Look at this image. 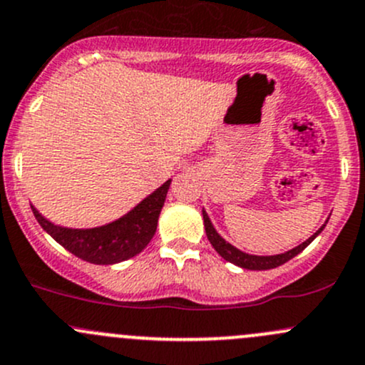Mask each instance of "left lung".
<instances>
[{"label":"left lung","mask_w":365,"mask_h":365,"mask_svg":"<svg viewBox=\"0 0 365 365\" xmlns=\"http://www.w3.org/2000/svg\"><path fill=\"white\" fill-rule=\"evenodd\" d=\"M202 216H204L205 234H207L209 242L212 244V247L217 251V255H220L221 258H225L227 262H230V264L242 267V269H250V270H269V269H276V267L287 264L288 260H292V258L297 257L300 251L306 250V247L309 246V244L322 234V230L325 228L327 221H329V217H327L325 223H323L322 227L318 228V230L314 232L309 239H306L302 244L295 246L294 250H288V251H284V253H279V255H250V253H246V251H240L239 247H235L234 244H230L228 240H225L220 234H217V230L214 228L212 221H210L209 214L205 212V209H202Z\"/></svg>","instance_id":"left-lung-1"}]
</instances>
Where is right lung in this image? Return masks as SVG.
I'll list each match as a JSON object with an SVG mask.
<instances>
[{"mask_svg":"<svg viewBox=\"0 0 365 365\" xmlns=\"http://www.w3.org/2000/svg\"><path fill=\"white\" fill-rule=\"evenodd\" d=\"M172 179L138 202L125 216L95 228H68L54 225L31 205L40 227L75 257L96 265H114L140 253L156 234L158 217L163 209Z\"/></svg>","mask_w":365,"mask_h":365,"instance_id":"obj_1","label":"right lung"}]
</instances>
